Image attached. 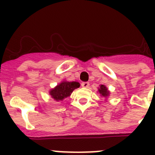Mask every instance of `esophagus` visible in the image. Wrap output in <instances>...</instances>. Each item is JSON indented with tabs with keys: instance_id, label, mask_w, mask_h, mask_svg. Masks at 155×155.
Here are the masks:
<instances>
[{
	"instance_id": "obj_1",
	"label": "esophagus",
	"mask_w": 155,
	"mask_h": 155,
	"mask_svg": "<svg viewBox=\"0 0 155 155\" xmlns=\"http://www.w3.org/2000/svg\"><path fill=\"white\" fill-rule=\"evenodd\" d=\"M88 86H89V83L88 82H82L81 83V87H88Z\"/></svg>"
}]
</instances>
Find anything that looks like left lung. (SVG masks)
Returning <instances> with one entry per match:
<instances>
[{
  "instance_id": "8db88e82",
  "label": "left lung",
  "mask_w": 155,
  "mask_h": 155,
  "mask_svg": "<svg viewBox=\"0 0 155 155\" xmlns=\"http://www.w3.org/2000/svg\"><path fill=\"white\" fill-rule=\"evenodd\" d=\"M98 92L103 97H107L109 94V91H108V88L105 85H103V84L100 85V87L98 88Z\"/></svg>"
}]
</instances>
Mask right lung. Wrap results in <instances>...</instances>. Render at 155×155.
<instances>
[{
  "label": "right lung",
  "instance_id": "1",
  "mask_svg": "<svg viewBox=\"0 0 155 155\" xmlns=\"http://www.w3.org/2000/svg\"><path fill=\"white\" fill-rule=\"evenodd\" d=\"M80 87V84L77 81H64L61 84H57V87L50 90V94L56 101H62L68 98L73 92V91Z\"/></svg>",
  "mask_w": 155,
  "mask_h": 155
}]
</instances>
